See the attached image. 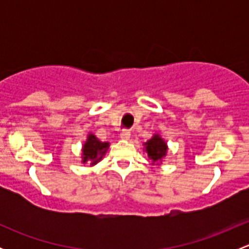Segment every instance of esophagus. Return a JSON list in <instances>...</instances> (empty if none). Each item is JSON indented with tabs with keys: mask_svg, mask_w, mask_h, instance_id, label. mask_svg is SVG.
Masks as SVG:
<instances>
[{
	"mask_svg": "<svg viewBox=\"0 0 249 249\" xmlns=\"http://www.w3.org/2000/svg\"><path fill=\"white\" fill-rule=\"evenodd\" d=\"M120 139L122 140H129L130 139V131L129 130H123L120 132Z\"/></svg>",
	"mask_w": 249,
	"mask_h": 249,
	"instance_id": "34e87169",
	"label": "esophagus"
}]
</instances>
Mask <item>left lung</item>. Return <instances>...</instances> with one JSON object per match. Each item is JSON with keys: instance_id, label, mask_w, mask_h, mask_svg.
<instances>
[{"instance_id": "left-lung-1", "label": "left lung", "mask_w": 249, "mask_h": 249, "mask_svg": "<svg viewBox=\"0 0 249 249\" xmlns=\"http://www.w3.org/2000/svg\"><path fill=\"white\" fill-rule=\"evenodd\" d=\"M145 147V152L148 153V158L152 160V162L161 161L162 158L166 155L167 145L166 142L160 137V135L155 134L149 141L143 143Z\"/></svg>"}]
</instances>
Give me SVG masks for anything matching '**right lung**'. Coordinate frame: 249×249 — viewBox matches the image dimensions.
<instances>
[{"instance_id":"obj_1","label":"right lung","mask_w":249,"mask_h":249,"mask_svg":"<svg viewBox=\"0 0 249 249\" xmlns=\"http://www.w3.org/2000/svg\"><path fill=\"white\" fill-rule=\"evenodd\" d=\"M108 147H109L108 142H101V141L97 139L95 135L89 134L88 135V140L85 141V143L83 144V149H82L83 164L89 161L90 166L96 165L97 162L104 158V155L106 154Z\"/></svg>"}]
</instances>
